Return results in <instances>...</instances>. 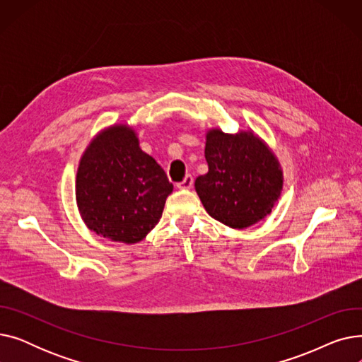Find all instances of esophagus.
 Here are the masks:
<instances>
[{
    "instance_id": "esophagus-1",
    "label": "esophagus",
    "mask_w": 362,
    "mask_h": 362,
    "mask_svg": "<svg viewBox=\"0 0 362 362\" xmlns=\"http://www.w3.org/2000/svg\"><path fill=\"white\" fill-rule=\"evenodd\" d=\"M194 185V177L191 175H186L185 179L182 182H179L176 186L177 189H183V191H186V189H191Z\"/></svg>"
}]
</instances>
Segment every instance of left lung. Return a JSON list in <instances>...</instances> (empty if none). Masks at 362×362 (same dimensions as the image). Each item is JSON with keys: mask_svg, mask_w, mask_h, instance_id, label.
I'll return each instance as SVG.
<instances>
[{"mask_svg": "<svg viewBox=\"0 0 362 362\" xmlns=\"http://www.w3.org/2000/svg\"><path fill=\"white\" fill-rule=\"evenodd\" d=\"M205 160L208 173L197 177L195 191L213 218L240 230L272 213L283 191V170L254 130L208 129Z\"/></svg>", "mask_w": 362, "mask_h": 362, "instance_id": "obj_1", "label": "left lung"}]
</instances>
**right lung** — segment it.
Segmentation results:
<instances>
[{"mask_svg": "<svg viewBox=\"0 0 362 362\" xmlns=\"http://www.w3.org/2000/svg\"><path fill=\"white\" fill-rule=\"evenodd\" d=\"M173 192L160 164L139 146L136 130L114 123L92 138L76 173V204L88 229L112 242L136 243L161 218Z\"/></svg>", "mask_w": 362, "mask_h": 362, "instance_id": "add662e5", "label": "right lung"}]
</instances>
